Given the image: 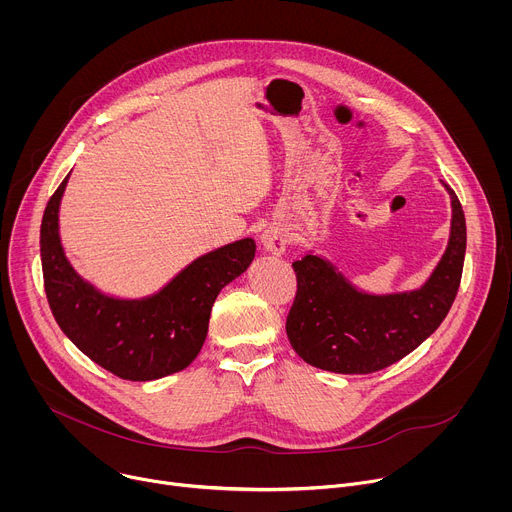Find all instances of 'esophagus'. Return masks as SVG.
Here are the masks:
<instances>
[{
  "instance_id": "34e87169",
  "label": "esophagus",
  "mask_w": 512,
  "mask_h": 512,
  "mask_svg": "<svg viewBox=\"0 0 512 512\" xmlns=\"http://www.w3.org/2000/svg\"><path fill=\"white\" fill-rule=\"evenodd\" d=\"M261 247H263V251L275 255V257L283 255L285 247H287V233H285V229L279 227V225L267 227L263 231V235H261Z\"/></svg>"
}]
</instances>
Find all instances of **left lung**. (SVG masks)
Listing matches in <instances>:
<instances>
[{"instance_id": "1", "label": "left lung", "mask_w": 512, "mask_h": 512, "mask_svg": "<svg viewBox=\"0 0 512 512\" xmlns=\"http://www.w3.org/2000/svg\"><path fill=\"white\" fill-rule=\"evenodd\" d=\"M444 186L452 198L450 241L419 289L375 296L356 289L320 255L294 261L298 291L285 332L300 358L330 373L369 375L413 352L444 322L466 255L464 210L456 192Z\"/></svg>"}]
</instances>
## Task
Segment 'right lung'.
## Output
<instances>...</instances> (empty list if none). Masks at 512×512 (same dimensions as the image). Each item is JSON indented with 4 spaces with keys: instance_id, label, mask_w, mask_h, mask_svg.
Listing matches in <instances>:
<instances>
[{
    "instance_id": "obj_1",
    "label": "right lung",
    "mask_w": 512,
    "mask_h": 512,
    "mask_svg": "<svg viewBox=\"0 0 512 512\" xmlns=\"http://www.w3.org/2000/svg\"><path fill=\"white\" fill-rule=\"evenodd\" d=\"M66 182L68 176L48 200L40 227L44 289L60 330L125 381H156L186 369L206 340L216 296L247 271L255 241L241 239L194 259L154 296L113 298L85 281L64 255L58 208Z\"/></svg>"
}]
</instances>
